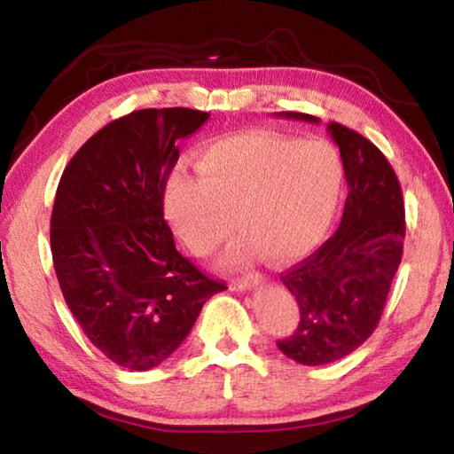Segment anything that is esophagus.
Here are the masks:
<instances>
[{
  "instance_id": "obj_1",
  "label": "esophagus",
  "mask_w": 454,
  "mask_h": 454,
  "mask_svg": "<svg viewBox=\"0 0 454 454\" xmlns=\"http://www.w3.org/2000/svg\"><path fill=\"white\" fill-rule=\"evenodd\" d=\"M260 282H262V276H260L258 272H248V274L240 276V278H234L232 282H230V288L242 292V290L256 288Z\"/></svg>"
}]
</instances>
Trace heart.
<instances>
[{"instance_id":"heart-1","label":"heart","mask_w":454,"mask_h":454,"mask_svg":"<svg viewBox=\"0 0 454 454\" xmlns=\"http://www.w3.org/2000/svg\"><path fill=\"white\" fill-rule=\"evenodd\" d=\"M196 170L170 176L166 216L180 240L204 256L232 232L238 214L246 234L230 246L228 264L260 250L276 262L310 254L333 224L344 186L342 158L330 142L260 132L204 145Z\"/></svg>"}]
</instances>
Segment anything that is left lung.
I'll list each match as a JSON object with an SVG mask.
<instances>
[{
    "instance_id": "8db88e82",
    "label": "left lung",
    "mask_w": 454,
    "mask_h": 454,
    "mask_svg": "<svg viewBox=\"0 0 454 454\" xmlns=\"http://www.w3.org/2000/svg\"><path fill=\"white\" fill-rule=\"evenodd\" d=\"M278 118L318 124L301 112H280ZM328 132L348 184L340 226L314 254L280 274L301 322L276 344L306 366L348 356L374 333L401 264L406 228L401 184L384 153L338 121H330Z\"/></svg>"
}]
</instances>
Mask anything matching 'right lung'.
<instances>
[{"label":"right lung","mask_w":454,"mask_h":454,"mask_svg":"<svg viewBox=\"0 0 454 454\" xmlns=\"http://www.w3.org/2000/svg\"><path fill=\"white\" fill-rule=\"evenodd\" d=\"M210 114L148 107L118 118L75 152L58 184L51 258L90 342L118 366L150 371L172 355L224 282L176 250L164 190L176 142Z\"/></svg>","instance_id":"1"}]
</instances>
